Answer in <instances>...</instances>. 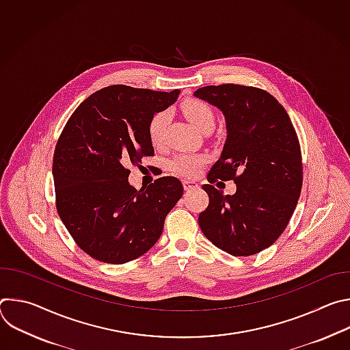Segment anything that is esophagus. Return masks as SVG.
<instances>
[{"label": "esophagus", "mask_w": 350, "mask_h": 350, "mask_svg": "<svg viewBox=\"0 0 350 350\" xmlns=\"http://www.w3.org/2000/svg\"><path fill=\"white\" fill-rule=\"evenodd\" d=\"M183 187H184V189H195V188H198V184L195 183V181H189V180H184L183 181Z\"/></svg>", "instance_id": "1"}]
</instances>
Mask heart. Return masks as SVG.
Here are the masks:
<instances>
[{
    "label": "heart",
    "mask_w": 350,
    "mask_h": 350,
    "mask_svg": "<svg viewBox=\"0 0 350 350\" xmlns=\"http://www.w3.org/2000/svg\"><path fill=\"white\" fill-rule=\"evenodd\" d=\"M183 112L185 118L192 123V126H195L198 130L204 131L205 129L215 126V113L212 108L206 103L199 101V99H191V101L185 103L183 107ZM167 120H169V113L165 111L158 112L157 115L152 116L151 120H149L148 137L155 146L162 145L165 139ZM205 162H206V158L204 155L177 154L169 161L167 166L173 173L178 176L192 177L199 172V169L202 167Z\"/></svg>",
    "instance_id": "1"
}]
</instances>
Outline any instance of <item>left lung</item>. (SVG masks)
<instances>
[{
	"label": "left lung",
	"instance_id": "1",
	"mask_svg": "<svg viewBox=\"0 0 350 350\" xmlns=\"http://www.w3.org/2000/svg\"><path fill=\"white\" fill-rule=\"evenodd\" d=\"M193 95L220 109L227 138L202 188L208 208L198 221L205 237L232 256H251L282 234L302 189L301 145L292 122L265 90L239 84L198 88ZM234 179L237 191L224 196L211 184Z\"/></svg>",
	"mask_w": 350,
	"mask_h": 350
}]
</instances>
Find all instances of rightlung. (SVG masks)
<instances>
[{
  "mask_svg": "<svg viewBox=\"0 0 350 350\" xmlns=\"http://www.w3.org/2000/svg\"><path fill=\"white\" fill-rule=\"evenodd\" d=\"M178 94L109 85L84 99L68 120L53 162L57 211L91 258L127 263L162 235L167 213L183 196V184L161 177L137 191L126 166L154 157L149 120L173 105Z\"/></svg>",
  "mask_w": 350,
  "mask_h": 350,
  "instance_id": "obj_1",
  "label": "right lung"
}]
</instances>
